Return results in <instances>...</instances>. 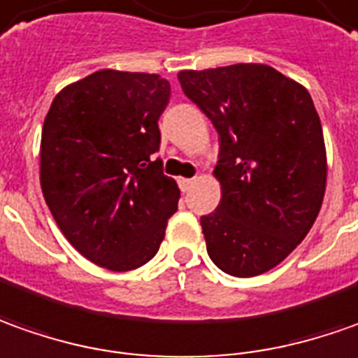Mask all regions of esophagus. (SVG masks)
Returning a JSON list of instances; mask_svg holds the SVG:
<instances>
[{
	"instance_id": "34e87169",
	"label": "esophagus",
	"mask_w": 358,
	"mask_h": 358,
	"mask_svg": "<svg viewBox=\"0 0 358 358\" xmlns=\"http://www.w3.org/2000/svg\"><path fill=\"white\" fill-rule=\"evenodd\" d=\"M194 182H196V178H180L178 180V186L182 192H188L192 186H194Z\"/></svg>"
}]
</instances>
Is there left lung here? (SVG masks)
<instances>
[{
	"mask_svg": "<svg viewBox=\"0 0 358 358\" xmlns=\"http://www.w3.org/2000/svg\"><path fill=\"white\" fill-rule=\"evenodd\" d=\"M220 135L217 210L201 215L213 264L249 278L280 264L322 210L327 159L308 90L266 64L178 72Z\"/></svg>",
	"mask_w": 358,
	"mask_h": 358,
	"instance_id": "obj_1",
	"label": "left lung"
}]
</instances>
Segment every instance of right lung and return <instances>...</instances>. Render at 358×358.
<instances>
[{
  "instance_id": "add662e5",
  "label": "right lung",
  "mask_w": 358,
  "mask_h": 358,
  "mask_svg": "<svg viewBox=\"0 0 358 358\" xmlns=\"http://www.w3.org/2000/svg\"><path fill=\"white\" fill-rule=\"evenodd\" d=\"M169 99L159 74L97 70L64 87L46 113V206L70 245L108 271L150 261L178 210V184L152 157Z\"/></svg>"
}]
</instances>
